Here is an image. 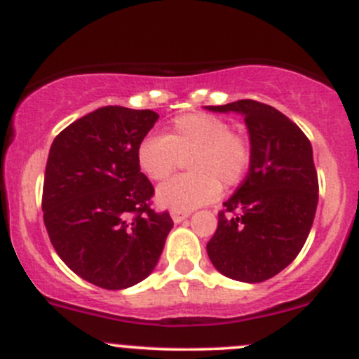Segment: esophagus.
I'll list each match as a JSON object with an SVG mask.
<instances>
[{
    "label": "esophagus",
    "mask_w": 359,
    "mask_h": 359,
    "mask_svg": "<svg viewBox=\"0 0 359 359\" xmlns=\"http://www.w3.org/2000/svg\"><path fill=\"white\" fill-rule=\"evenodd\" d=\"M191 215V212H175V210H173L172 212V219H173V222H182L184 219H187V217Z\"/></svg>",
    "instance_id": "obj_1"
}]
</instances>
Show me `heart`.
I'll list each match as a JSON object with an SVG mask.
<instances>
[{"mask_svg":"<svg viewBox=\"0 0 359 359\" xmlns=\"http://www.w3.org/2000/svg\"><path fill=\"white\" fill-rule=\"evenodd\" d=\"M187 158L191 172L158 189L159 205L191 212L212 201L224 187L245 179L252 163V144L245 133L219 116L193 112L175 118L165 137H149L137 151V161L151 180H165Z\"/></svg>","mask_w":359,"mask_h":359,"instance_id":"obj_1","label":"heart"}]
</instances>
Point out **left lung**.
<instances>
[{"instance_id":"obj_1","label":"left lung","mask_w":359,"mask_h":359,"mask_svg":"<svg viewBox=\"0 0 359 359\" xmlns=\"http://www.w3.org/2000/svg\"><path fill=\"white\" fill-rule=\"evenodd\" d=\"M206 109L241 112L252 144L248 175L224 203L206 252L224 276L260 283L283 271L309 236L320 189L313 147L292 119L267 104L245 99Z\"/></svg>"}]
</instances>
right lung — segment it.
<instances>
[{
    "label": "right lung",
    "mask_w": 359,
    "mask_h": 359,
    "mask_svg": "<svg viewBox=\"0 0 359 359\" xmlns=\"http://www.w3.org/2000/svg\"><path fill=\"white\" fill-rule=\"evenodd\" d=\"M159 116L106 106L64 128L50 147L43 220L64 264L95 287L123 290L156 267L173 220L154 212L137 151Z\"/></svg>",
    "instance_id": "add662e5"
}]
</instances>
